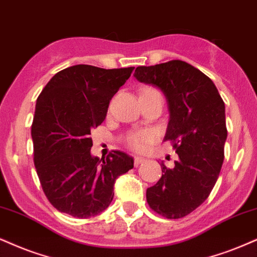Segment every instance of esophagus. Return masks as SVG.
<instances>
[{
  "instance_id": "1",
  "label": "esophagus",
  "mask_w": 257,
  "mask_h": 257,
  "mask_svg": "<svg viewBox=\"0 0 257 257\" xmlns=\"http://www.w3.org/2000/svg\"><path fill=\"white\" fill-rule=\"evenodd\" d=\"M144 161H145V158H143V157H139V156H136V157H135V166H136V167L139 166V164L143 163Z\"/></svg>"
}]
</instances>
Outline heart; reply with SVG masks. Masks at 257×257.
<instances>
[{"label":"heart","instance_id":"b5f03b06","mask_svg":"<svg viewBox=\"0 0 257 257\" xmlns=\"http://www.w3.org/2000/svg\"><path fill=\"white\" fill-rule=\"evenodd\" d=\"M155 139V135L151 131H139L128 137L130 147L137 151H144Z\"/></svg>","mask_w":257,"mask_h":257}]
</instances>
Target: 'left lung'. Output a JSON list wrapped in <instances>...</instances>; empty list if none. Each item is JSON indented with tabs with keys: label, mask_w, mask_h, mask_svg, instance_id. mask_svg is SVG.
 I'll return each mask as SVG.
<instances>
[{
	"label": "left lung",
	"mask_w": 257,
	"mask_h": 257,
	"mask_svg": "<svg viewBox=\"0 0 257 257\" xmlns=\"http://www.w3.org/2000/svg\"><path fill=\"white\" fill-rule=\"evenodd\" d=\"M135 78L164 94L169 122L163 141H172L177 161L161 162L162 177L147 189L150 207L168 219L189 214L208 198L224 161L227 131L225 104L217 87L182 61L138 66Z\"/></svg>",
	"instance_id": "1"
}]
</instances>
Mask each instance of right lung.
<instances>
[{
	"label": "right lung",
	"instance_id": "add662e5",
	"mask_svg": "<svg viewBox=\"0 0 257 257\" xmlns=\"http://www.w3.org/2000/svg\"><path fill=\"white\" fill-rule=\"evenodd\" d=\"M134 66L101 69L78 64L57 72L37 100L32 123L34 164L41 187L57 210L90 218L108 207L114 183L134 168L121 151L93 156L91 128L101 125L109 101Z\"/></svg>",
	"mask_w": 257,
	"mask_h": 257
}]
</instances>
